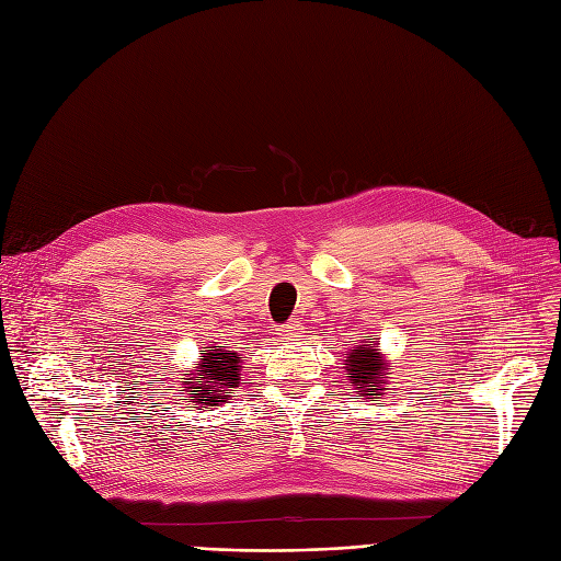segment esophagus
<instances>
[{
    "mask_svg": "<svg viewBox=\"0 0 561 561\" xmlns=\"http://www.w3.org/2000/svg\"><path fill=\"white\" fill-rule=\"evenodd\" d=\"M302 330H305V328H302L300 321H291V323L282 325L277 335H279L282 340H294V337H300V335H302Z\"/></svg>",
    "mask_w": 561,
    "mask_h": 561,
    "instance_id": "1",
    "label": "esophagus"
}]
</instances>
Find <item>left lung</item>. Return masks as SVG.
Segmentation results:
<instances>
[{
  "mask_svg": "<svg viewBox=\"0 0 561 561\" xmlns=\"http://www.w3.org/2000/svg\"><path fill=\"white\" fill-rule=\"evenodd\" d=\"M390 363L383 351L375 342H360L351 346L344 354V369L351 386L356 390V398L377 400L386 396L390 381Z\"/></svg>",
  "mask_w": 561,
  "mask_h": 561,
  "instance_id": "left-lung-1",
  "label": "left lung"
}]
</instances>
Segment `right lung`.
<instances>
[{
    "mask_svg": "<svg viewBox=\"0 0 561 561\" xmlns=\"http://www.w3.org/2000/svg\"><path fill=\"white\" fill-rule=\"evenodd\" d=\"M205 354L198 356L196 367L186 369V377L180 381L186 398H194L198 407L215 409L226 402L228 390L240 386L242 360L236 351H226V346H203Z\"/></svg>",
    "mask_w": 561,
    "mask_h": 561,
    "instance_id": "1",
    "label": "right lung"
}]
</instances>
